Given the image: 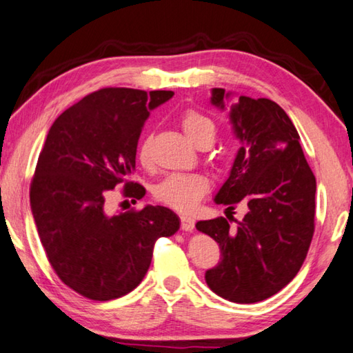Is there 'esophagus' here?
<instances>
[{
	"label": "esophagus",
	"mask_w": 353,
	"mask_h": 353,
	"mask_svg": "<svg viewBox=\"0 0 353 353\" xmlns=\"http://www.w3.org/2000/svg\"><path fill=\"white\" fill-rule=\"evenodd\" d=\"M194 223H196L194 219H191L188 216H182L181 217V226H182L183 231L191 232L192 230H194Z\"/></svg>",
	"instance_id": "esophagus-1"
}]
</instances>
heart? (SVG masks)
<instances>
[{
	"mask_svg": "<svg viewBox=\"0 0 353 353\" xmlns=\"http://www.w3.org/2000/svg\"><path fill=\"white\" fill-rule=\"evenodd\" d=\"M181 127L185 136L200 147L203 143H212L216 137V125L208 116L197 112V110H186L182 113ZM150 148L151 139L147 136L143 137L137 148V157L142 165H148L150 162ZM210 191V181L202 174H170L162 182H159L154 188V197L159 202L171 206L172 210L181 212H190L200 203Z\"/></svg>",
	"mask_w": 353,
	"mask_h": 353,
	"instance_id": "1",
	"label": "heart"
}]
</instances>
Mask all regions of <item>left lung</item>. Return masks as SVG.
Segmentation results:
<instances>
[{
	"label": "left lung",
	"instance_id": "obj_1",
	"mask_svg": "<svg viewBox=\"0 0 353 353\" xmlns=\"http://www.w3.org/2000/svg\"><path fill=\"white\" fill-rule=\"evenodd\" d=\"M231 93L212 88L211 103L225 108ZM234 134L241 142L230 177L214 202L234 210L246 205L236 226L217 217L196 228L217 241L222 260L205 274L212 292L232 303H257L281 291L300 271L314 236L312 170L300 136L285 110L271 99L240 96L230 108Z\"/></svg>",
	"mask_w": 353,
	"mask_h": 353
}]
</instances>
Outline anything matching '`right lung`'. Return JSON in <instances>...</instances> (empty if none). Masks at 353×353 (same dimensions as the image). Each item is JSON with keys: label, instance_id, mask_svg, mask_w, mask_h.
I'll return each instance as SVG.
<instances>
[{"label": "right lung", "instance_id": "right-lung-1", "mask_svg": "<svg viewBox=\"0 0 353 353\" xmlns=\"http://www.w3.org/2000/svg\"><path fill=\"white\" fill-rule=\"evenodd\" d=\"M172 92L101 88L65 110L48 130L30 183L38 236L61 281L96 301L119 299L147 274L157 239L181 220L165 206L147 205L110 216L105 200L123 183V196L142 199L128 179L150 112Z\"/></svg>", "mask_w": 353, "mask_h": 353}]
</instances>
